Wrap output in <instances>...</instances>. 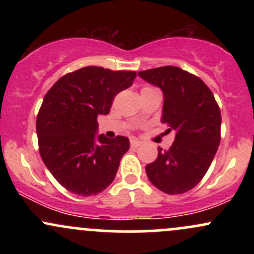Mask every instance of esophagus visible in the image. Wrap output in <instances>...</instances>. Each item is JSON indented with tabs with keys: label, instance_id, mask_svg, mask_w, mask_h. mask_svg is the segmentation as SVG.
<instances>
[{
	"label": "esophagus",
	"instance_id": "34e87169",
	"mask_svg": "<svg viewBox=\"0 0 254 254\" xmlns=\"http://www.w3.org/2000/svg\"><path fill=\"white\" fill-rule=\"evenodd\" d=\"M130 144H131V147H132V148H137V147H139V145L142 144V142L138 141V139H136V138H132L130 141Z\"/></svg>",
	"mask_w": 254,
	"mask_h": 254
}]
</instances>
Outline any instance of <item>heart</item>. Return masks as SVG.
<instances>
[{
    "label": "heart",
    "instance_id": "obj_1",
    "mask_svg": "<svg viewBox=\"0 0 254 254\" xmlns=\"http://www.w3.org/2000/svg\"><path fill=\"white\" fill-rule=\"evenodd\" d=\"M147 87H148V86H147Z\"/></svg>",
    "mask_w": 254,
    "mask_h": 254
}]
</instances>
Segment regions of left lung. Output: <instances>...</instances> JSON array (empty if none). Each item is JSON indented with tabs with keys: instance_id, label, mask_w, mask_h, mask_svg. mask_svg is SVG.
Here are the masks:
<instances>
[{
	"instance_id": "left-lung-1",
	"label": "left lung",
	"mask_w": 254,
	"mask_h": 254,
	"mask_svg": "<svg viewBox=\"0 0 254 254\" xmlns=\"http://www.w3.org/2000/svg\"><path fill=\"white\" fill-rule=\"evenodd\" d=\"M143 80L162 89V123L176 131L168 150L145 166L150 183L168 194L193 189L210 167L221 141V111L214 94L196 75L173 65L139 71Z\"/></svg>"
}]
</instances>
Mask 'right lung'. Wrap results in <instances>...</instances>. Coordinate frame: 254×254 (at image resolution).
Listing matches in <instances>:
<instances>
[{"label":"right lung","instance_id":"add662e5","mask_svg":"<svg viewBox=\"0 0 254 254\" xmlns=\"http://www.w3.org/2000/svg\"><path fill=\"white\" fill-rule=\"evenodd\" d=\"M136 76V71L84 66L61 77L44 97L37 116L39 153L68 191L93 196L115 179L129 138L97 136V118L109 115L113 99Z\"/></svg>","mask_w":254,"mask_h":254}]
</instances>
